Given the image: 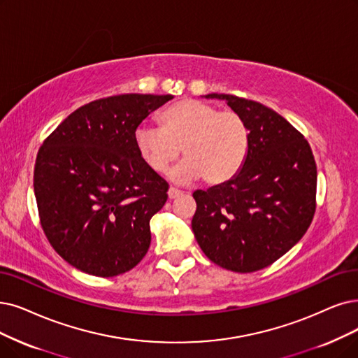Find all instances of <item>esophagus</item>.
Segmentation results:
<instances>
[{"label": "esophagus", "instance_id": "34e87169", "mask_svg": "<svg viewBox=\"0 0 358 358\" xmlns=\"http://www.w3.org/2000/svg\"><path fill=\"white\" fill-rule=\"evenodd\" d=\"M167 195H169L170 199H175V198H178V196L182 195V191H179V189H176V188H170V189L167 191Z\"/></svg>", "mask_w": 358, "mask_h": 358}]
</instances>
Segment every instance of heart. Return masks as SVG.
<instances>
[{"label":"heart","mask_w":358,"mask_h":358,"mask_svg":"<svg viewBox=\"0 0 358 358\" xmlns=\"http://www.w3.org/2000/svg\"><path fill=\"white\" fill-rule=\"evenodd\" d=\"M141 162L163 173L182 150L185 159L170 170V179L187 183L199 176L208 185L232 179L250 148V127L235 111L199 99H183L160 114V126L141 123L134 134Z\"/></svg>","instance_id":"b5f03b06"}]
</instances>
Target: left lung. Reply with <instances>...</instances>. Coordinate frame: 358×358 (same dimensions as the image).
I'll list each match as a JSON object with an SVG mask.
<instances>
[{"instance_id":"obj_1","label":"left lung","mask_w":358,"mask_h":358,"mask_svg":"<svg viewBox=\"0 0 358 358\" xmlns=\"http://www.w3.org/2000/svg\"><path fill=\"white\" fill-rule=\"evenodd\" d=\"M250 127V148L238 173L195 191L192 231L217 266L251 273L275 263L304 236L316 211L317 169L307 139L271 108L229 94Z\"/></svg>"}]
</instances>
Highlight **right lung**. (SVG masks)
<instances>
[{
	"mask_svg": "<svg viewBox=\"0 0 358 358\" xmlns=\"http://www.w3.org/2000/svg\"><path fill=\"white\" fill-rule=\"evenodd\" d=\"M173 95L123 94L85 104L39 148L34 189L41 226L70 266L99 278L134 268L167 182L141 162L134 134Z\"/></svg>",
	"mask_w": 358,
	"mask_h": 358,
	"instance_id": "1",
	"label": "right lung"
}]
</instances>
